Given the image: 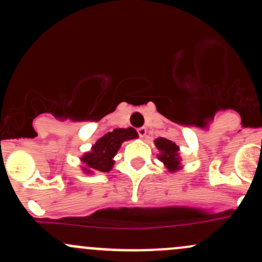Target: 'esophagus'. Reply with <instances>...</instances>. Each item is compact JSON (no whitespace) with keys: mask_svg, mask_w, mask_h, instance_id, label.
Instances as JSON below:
<instances>
[{"mask_svg":"<svg viewBox=\"0 0 262 262\" xmlns=\"http://www.w3.org/2000/svg\"><path fill=\"white\" fill-rule=\"evenodd\" d=\"M138 134H139L140 138H144L146 136V128L144 126H142V128H138Z\"/></svg>","mask_w":262,"mask_h":262,"instance_id":"34e87169","label":"esophagus"}]
</instances>
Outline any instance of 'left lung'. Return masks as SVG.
I'll return each mask as SVG.
<instances>
[{
  "label": "left lung",
  "mask_w": 262,
  "mask_h": 262,
  "mask_svg": "<svg viewBox=\"0 0 262 262\" xmlns=\"http://www.w3.org/2000/svg\"><path fill=\"white\" fill-rule=\"evenodd\" d=\"M155 145L162 151V155H159V159L165 164L169 170L175 171L180 169V157L178 153L179 146L171 140L165 139V138H158L155 140Z\"/></svg>",
  "instance_id": "8db88e82"
}]
</instances>
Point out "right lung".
<instances>
[{
  "label": "right lung",
  "mask_w": 262,
  "mask_h": 262,
  "mask_svg": "<svg viewBox=\"0 0 262 262\" xmlns=\"http://www.w3.org/2000/svg\"><path fill=\"white\" fill-rule=\"evenodd\" d=\"M137 137V132L133 128L114 129L113 132H109L97 140L91 153H85L82 157V162L85 166L84 171H109L114 164V155L117 154L122 143Z\"/></svg>",
  "instance_id": "right-lung-1"
}]
</instances>
